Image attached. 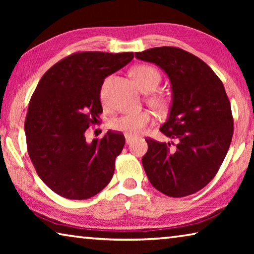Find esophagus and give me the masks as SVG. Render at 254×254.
Listing matches in <instances>:
<instances>
[{"label": "esophagus", "mask_w": 254, "mask_h": 254, "mask_svg": "<svg viewBox=\"0 0 254 254\" xmlns=\"http://www.w3.org/2000/svg\"><path fill=\"white\" fill-rule=\"evenodd\" d=\"M133 140H134V137H133V136H130V135H126V142H127V144L131 143Z\"/></svg>", "instance_id": "1"}]
</instances>
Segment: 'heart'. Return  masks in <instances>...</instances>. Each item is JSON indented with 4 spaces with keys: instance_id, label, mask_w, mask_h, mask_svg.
Wrapping results in <instances>:
<instances>
[{
    "instance_id": "b5f03b06",
    "label": "heart",
    "mask_w": 254,
    "mask_h": 254,
    "mask_svg": "<svg viewBox=\"0 0 254 254\" xmlns=\"http://www.w3.org/2000/svg\"><path fill=\"white\" fill-rule=\"evenodd\" d=\"M131 74L141 91L145 93L154 91L161 80L160 72L150 65H137L131 70ZM110 80L111 76L106 77L100 89V98L104 107H107L106 95ZM147 103L158 113H166L170 106V97L163 93H151L147 96ZM152 123L153 117L151 112L141 111L137 113L126 114L113 119L110 126L112 130L122 132L126 135L134 136L142 133Z\"/></svg>"
}]
</instances>
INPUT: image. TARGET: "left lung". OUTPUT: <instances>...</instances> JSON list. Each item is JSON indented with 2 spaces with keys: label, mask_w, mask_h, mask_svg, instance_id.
<instances>
[{
  "label": "left lung",
  "mask_w": 254,
  "mask_h": 254,
  "mask_svg": "<svg viewBox=\"0 0 254 254\" xmlns=\"http://www.w3.org/2000/svg\"><path fill=\"white\" fill-rule=\"evenodd\" d=\"M156 64L173 85L169 118L160 131L174 139L148 137L142 165L149 182L162 194L185 197L204 188L220 169L233 136V115L224 85L207 64L176 47L135 53Z\"/></svg>",
  "instance_id": "obj_1"
}]
</instances>
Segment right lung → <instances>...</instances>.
<instances>
[{"mask_svg":"<svg viewBox=\"0 0 254 254\" xmlns=\"http://www.w3.org/2000/svg\"><path fill=\"white\" fill-rule=\"evenodd\" d=\"M133 57V53L71 54L45 72L32 94L24 122L29 157L42 182L64 198H91L113 177L126 137L107 131L88 143L85 132L100 123L105 77Z\"/></svg>","mask_w":254,"mask_h":254,"instance_id":"add662e5","label":"right lung"}]
</instances>
